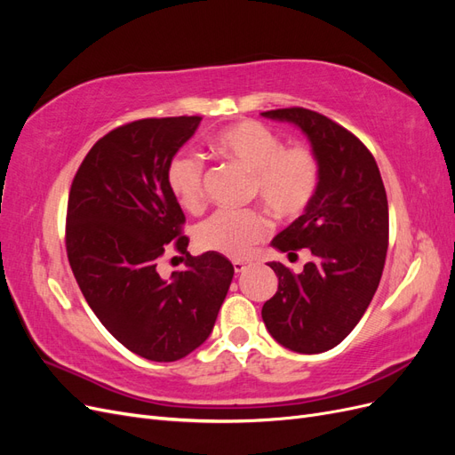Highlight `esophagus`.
Here are the masks:
<instances>
[{"label":"esophagus","instance_id":"esophagus-1","mask_svg":"<svg viewBox=\"0 0 455 455\" xmlns=\"http://www.w3.org/2000/svg\"><path fill=\"white\" fill-rule=\"evenodd\" d=\"M246 267H249V264H246V261L233 259V269H235V273H243Z\"/></svg>","mask_w":455,"mask_h":455}]
</instances>
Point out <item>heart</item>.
<instances>
[{
    "label": "heart",
    "instance_id": "b5f03b06",
    "mask_svg": "<svg viewBox=\"0 0 455 455\" xmlns=\"http://www.w3.org/2000/svg\"><path fill=\"white\" fill-rule=\"evenodd\" d=\"M212 148L228 161L252 174V196L279 216H296L311 203L319 186V161L307 146H284L258 121H239L214 134ZM174 201L197 211L204 199V163L189 149L176 151L164 171ZM271 224L259 211L214 212L196 229L199 249L229 258L249 256L267 235Z\"/></svg>",
    "mask_w": 455,
    "mask_h": 455
}]
</instances>
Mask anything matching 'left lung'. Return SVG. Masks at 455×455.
<instances>
[{
  "label": "left lung",
  "mask_w": 455,
  "mask_h": 455,
  "mask_svg": "<svg viewBox=\"0 0 455 455\" xmlns=\"http://www.w3.org/2000/svg\"><path fill=\"white\" fill-rule=\"evenodd\" d=\"M261 116L298 127L319 161L311 203L271 241L279 252L309 249L313 258L301 273L269 261L279 286L261 319L283 347L323 353L347 338L378 291L389 241L387 196L376 159L332 119L306 108Z\"/></svg>",
  "instance_id": "left-lung-1"
}]
</instances>
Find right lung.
Here are the masks:
<instances>
[{
    "instance_id": "add662e5",
    "label": "right lung",
    "mask_w": 455,
    "mask_h": 455,
    "mask_svg": "<svg viewBox=\"0 0 455 455\" xmlns=\"http://www.w3.org/2000/svg\"><path fill=\"white\" fill-rule=\"evenodd\" d=\"M199 123L182 116L114 129L91 148L68 197L66 252L81 292L109 334L156 363L204 343L235 273L222 254L188 252L186 216L164 182ZM169 250L185 269L164 280L158 266Z\"/></svg>"
}]
</instances>
